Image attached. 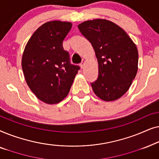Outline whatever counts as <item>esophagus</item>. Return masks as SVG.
Here are the masks:
<instances>
[{
  "mask_svg": "<svg viewBox=\"0 0 159 159\" xmlns=\"http://www.w3.org/2000/svg\"><path fill=\"white\" fill-rule=\"evenodd\" d=\"M84 64H85V61H84V60L83 59V60L82 61L81 64H80V66H81V68H82V69L84 68Z\"/></svg>",
  "mask_w": 159,
  "mask_h": 159,
  "instance_id": "esophagus-1",
  "label": "esophagus"
}]
</instances>
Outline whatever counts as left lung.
<instances>
[{"label":"left lung","mask_w":159,"mask_h":159,"mask_svg":"<svg viewBox=\"0 0 159 159\" xmlns=\"http://www.w3.org/2000/svg\"><path fill=\"white\" fill-rule=\"evenodd\" d=\"M95 50L98 77L91 83L95 94L106 101L121 98L138 71L137 47L125 30L106 19L87 21L78 26Z\"/></svg>","instance_id":"obj_1"}]
</instances>
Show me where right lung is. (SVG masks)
Listing matches in <instances>:
<instances>
[{
	"mask_svg": "<svg viewBox=\"0 0 159 159\" xmlns=\"http://www.w3.org/2000/svg\"><path fill=\"white\" fill-rule=\"evenodd\" d=\"M66 21H48L26 45L21 66L26 82L38 99L58 103L66 97L80 67L71 64L63 41L71 28Z\"/></svg>",
	"mask_w": 159,
	"mask_h": 159,
	"instance_id": "obj_1",
	"label": "right lung"
}]
</instances>
